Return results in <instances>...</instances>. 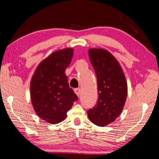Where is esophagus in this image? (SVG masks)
<instances>
[{
	"mask_svg": "<svg viewBox=\"0 0 159 159\" xmlns=\"http://www.w3.org/2000/svg\"><path fill=\"white\" fill-rule=\"evenodd\" d=\"M74 90H75V93H76V95H77V96L79 97L80 94V88H75Z\"/></svg>",
	"mask_w": 159,
	"mask_h": 159,
	"instance_id": "obj_1",
	"label": "esophagus"
}]
</instances>
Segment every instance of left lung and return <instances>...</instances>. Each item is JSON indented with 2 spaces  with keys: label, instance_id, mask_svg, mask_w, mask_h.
Here are the masks:
<instances>
[{
  "label": "left lung",
  "instance_id": "8db88e82",
  "mask_svg": "<svg viewBox=\"0 0 159 159\" xmlns=\"http://www.w3.org/2000/svg\"><path fill=\"white\" fill-rule=\"evenodd\" d=\"M88 55L96 75L98 100L88 111V116L95 125L105 127L122 111L127 95V81L118 61L108 51L91 48Z\"/></svg>",
  "mask_w": 159,
  "mask_h": 159
}]
</instances>
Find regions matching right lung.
Instances as JSON below:
<instances>
[{"instance_id": "add662e5", "label": "right lung", "mask_w": 159, "mask_h": 159, "mask_svg": "<svg viewBox=\"0 0 159 159\" xmlns=\"http://www.w3.org/2000/svg\"><path fill=\"white\" fill-rule=\"evenodd\" d=\"M73 48L53 52L37 67L30 82V97L34 111L50 124L64 120L78 97L69 88L65 70L70 64Z\"/></svg>"}]
</instances>
